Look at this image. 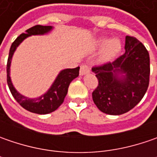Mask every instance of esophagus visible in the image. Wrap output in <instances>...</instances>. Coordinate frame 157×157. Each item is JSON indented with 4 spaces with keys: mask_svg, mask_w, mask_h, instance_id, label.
<instances>
[{
    "mask_svg": "<svg viewBox=\"0 0 157 157\" xmlns=\"http://www.w3.org/2000/svg\"><path fill=\"white\" fill-rule=\"evenodd\" d=\"M88 72H90V66L86 64V63H84L80 66V71H79V73L80 75H84V74H86Z\"/></svg>",
    "mask_w": 157,
    "mask_h": 157,
    "instance_id": "34e87169",
    "label": "esophagus"
}]
</instances>
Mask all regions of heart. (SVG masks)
Listing matches in <instances>:
<instances>
[{
    "label": "heart",
    "mask_w": 157,
    "mask_h": 157,
    "mask_svg": "<svg viewBox=\"0 0 157 157\" xmlns=\"http://www.w3.org/2000/svg\"><path fill=\"white\" fill-rule=\"evenodd\" d=\"M99 44L100 46L106 44L104 51V57L107 59L116 56L121 51V43L116 38H113L108 42L106 41V39H101L99 42Z\"/></svg>",
    "instance_id": "1"
}]
</instances>
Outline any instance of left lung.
Returning <instances> with one entry per match:
<instances>
[{"instance_id": "obj_1", "label": "left lung", "mask_w": 157, "mask_h": 157, "mask_svg": "<svg viewBox=\"0 0 157 157\" xmlns=\"http://www.w3.org/2000/svg\"><path fill=\"white\" fill-rule=\"evenodd\" d=\"M125 50L114 61L92 68L99 82L93 92V100L106 114L120 115L130 111L148 90L150 65L147 49L137 38L127 36ZM119 72L125 75L118 78Z\"/></svg>"}]
</instances>
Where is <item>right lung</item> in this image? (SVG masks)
<instances>
[{"instance_id":"add662e5","label":"right lung","mask_w":157,"mask_h":157,"mask_svg":"<svg viewBox=\"0 0 157 157\" xmlns=\"http://www.w3.org/2000/svg\"><path fill=\"white\" fill-rule=\"evenodd\" d=\"M52 29V26L36 25L27 29L25 33L21 34L13 42L12 45L10 47L8 63H7V83H8L9 90L13 95V97L24 109L31 113H38V114L50 113L52 112L57 110V108L62 105L68 92L70 83L78 76L79 67L73 68V69L63 70L58 74L52 87L49 89V91L46 94L37 99H29L19 94L13 86L11 79H10V76H9L10 63H11L12 56L15 52L16 47L26 37L32 35H44L49 32Z\"/></svg>"}]
</instances>
